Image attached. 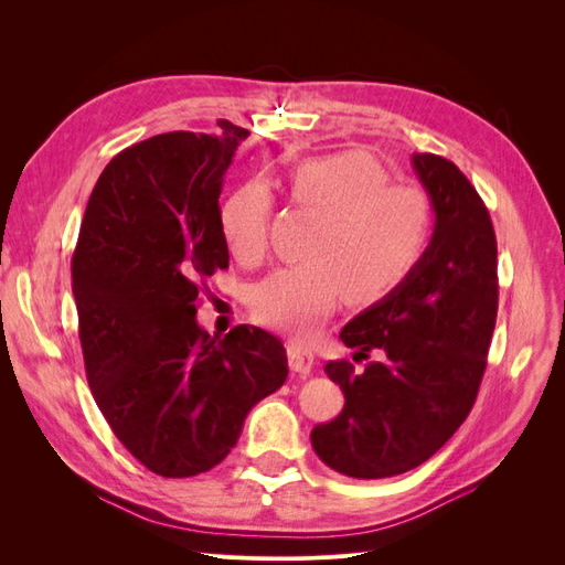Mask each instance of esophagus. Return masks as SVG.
<instances>
[{"mask_svg": "<svg viewBox=\"0 0 565 565\" xmlns=\"http://www.w3.org/2000/svg\"><path fill=\"white\" fill-rule=\"evenodd\" d=\"M287 361L292 372L309 374L313 367V353L306 347H301L299 341H287Z\"/></svg>", "mask_w": 565, "mask_h": 565, "instance_id": "esophagus-1", "label": "esophagus"}]
</instances>
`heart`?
Masks as SVG:
<instances>
[{"label":"heart","instance_id":"heart-1","mask_svg":"<svg viewBox=\"0 0 565 565\" xmlns=\"http://www.w3.org/2000/svg\"><path fill=\"white\" fill-rule=\"evenodd\" d=\"M287 193L320 216L309 262L273 270L252 292L256 320L306 334L341 299L367 309L391 297L413 276L429 247L431 202L413 185L388 183L370 152L347 150L301 162L287 174ZM273 200L262 183H245L218 210V226L243 262L266 247Z\"/></svg>","mask_w":565,"mask_h":565}]
</instances>
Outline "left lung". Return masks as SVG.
Returning <instances> with one entry per match:
<instances>
[{
    "label": "left lung",
    "instance_id": "obj_1",
    "mask_svg": "<svg viewBox=\"0 0 565 565\" xmlns=\"http://www.w3.org/2000/svg\"><path fill=\"white\" fill-rule=\"evenodd\" d=\"M413 169L436 214L431 243L396 292L339 332L353 358L380 361L361 374L324 365L347 403L311 446L351 478L405 473L446 446L476 403L498 320V243L481 195L434 152H415Z\"/></svg>",
    "mask_w": 565,
    "mask_h": 565
}]
</instances>
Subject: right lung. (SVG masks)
Wrapping results in <instances>:
<instances>
[{"mask_svg":"<svg viewBox=\"0 0 565 565\" xmlns=\"http://www.w3.org/2000/svg\"><path fill=\"white\" fill-rule=\"evenodd\" d=\"M172 131L115 156L98 177L73 254L84 370L119 443L164 478L210 471L249 409L287 380L280 339L198 320L204 280L228 268L218 195L249 131Z\"/></svg>","mask_w":565,"mask_h":565,"instance_id":"add662e5","label":"right lung"}]
</instances>
